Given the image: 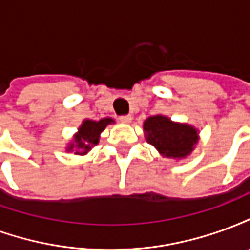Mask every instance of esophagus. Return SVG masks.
Wrapping results in <instances>:
<instances>
[{
	"label": "esophagus",
	"instance_id": "esophagus-1",
	"mask_svg": "<svg viewBox=\"0 0 250 250\" xmlns=\"http://www.w3.org/2000/svg\"><path fill=\"white\" fill-rule=\"evenodd\" d=\"M119 120H120V122H122V123H125V125H128V123H131V122H132V116H131V115L120 116Z\"/></svg>",
	"mask_w": 250,
	"mask_h": 250
}]
</instances>
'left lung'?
Instances as JSON below:
<instances>
[{
    "mask_svg": "<svg viewBox=\"0 0 250 250\" xmlns=\"http://www.w3.org/2000/svg\"><path fill=\"white\" fill-rule=\"evenodd\" d=\"M146 141L163 158L181 161L188 158L199 141V130L188 123H179L165 116L154 115L143 122Z\"/></svg>",
    "mask_w": 250,
    "mask_h": 250,
    "instance_id": "1",
    "label": "left lung"
}]
</instances>
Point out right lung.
I'll list each match as a JSON object with an SVG mask.
<instances>
[{"label": "right lung", "mask_w": 250, "mask_h": 250, "mask_svg": "<svg viewBox=\"0 0 250 250\" xmlns=\"http://www.w3.org/2000/svg\"><path fill=\"white\" fill-rule=\"evenodd\" d=\"M115 123L112 118H103L100 120L84 119L75 132L72 141L68 142L65 151H75L76 155H87L96 146L100 139V134L108 125Z\"/></svg>", "instance_id": "right-lung-1"}]
</instances>
